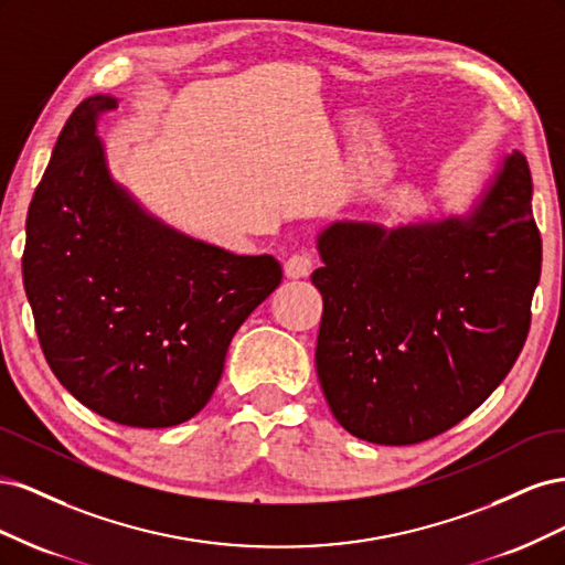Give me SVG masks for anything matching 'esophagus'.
Wrapping results in <instances>:
<instances>
[{
  "instance_id": "obj_1",
  "label": "esophagus",
  "mask_w": 565,
  "mask_h": 565,
  "mask_svg": "<svg viewBox=\"0 0 565 565\" xmlns=\"http://www.w3.org/2000/svg\"><path fill=\"white\" fill-rule=\"evenodd\" d=\"M313 268V256L309 252H297L287 256L285 262V276L287 278H306Z\"/></svg>"
}]
</instances>
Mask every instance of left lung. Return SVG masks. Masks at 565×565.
Wrapping results in <instances>:
<instances>
[{"label": "left lung", "instance_id": "obj_1", "mask_svg": "<svg viewBox=\"0 0 565 565\" xmlns=\"http://www.w3.org/2000/svg\"><path fill=\"white\" fill-rule=\"evenodd\" d=\"M533 179L511 150L465 216L318 235V380L355 438L413 446L469 417L525 344L542 241Z\"/></svg>", "mask_w": 565, "mask_h": 565}]
</instances>
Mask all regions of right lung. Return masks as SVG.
<instances>
[{
	"instance_id": "add662e5",
	"label": "right lung",
	"mask_w": 565,
	"mask_h": 565,
	"mask_svg": "<svg viewBox=\"0 0 565 565\" xmlns=\"http://www.w3.org/2000/svg\"><path fill=\"white\" fill-rule=\"evenodd\" d=\"M115 106L96 94L67 117L28 210L23 285L58 382L100 417L164 429L207 405L282 268L164 226L115 183L96 134Z\"/></svg>"
}]
</instances>
